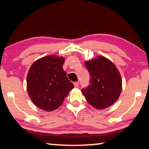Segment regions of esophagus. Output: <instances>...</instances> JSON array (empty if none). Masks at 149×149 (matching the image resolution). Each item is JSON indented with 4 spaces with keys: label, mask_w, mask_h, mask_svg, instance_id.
I'll use <instances>...</instances> for the list:
<instances>
[{
    "label": "esophagus",
    "mask_w": 149,
    "mask_h": 149,
    "mask_svg": "<svg viewBox=\"0 0 149 149\" xmlns=\"http://www.w3.org/2000/svg\"><path fill=\"white\" fill-rule=\"evenodd\" d=\"M79 83L78 81L74 83V87H79Z\"/></svg>",
    "instance_id": "34e87169"
}]
</instances>
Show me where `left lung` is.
I'll use <instances>...</instances> for the list:
<instances>
[{
	"label": "left lung",
	"instance_id": "left-lung-1",
	"mask_svg": "<svg viewBox=\"0 0 149 149\" xmlns=\"http://www.w3.org/2000/svg\"><path fill=\"white\" fill-rule=\"evenodd\" d=\"M90 84L81 89L89 104L99 110L112 105L120 97L122 81L120 72L110 60L102 56L85 62Z\"/></svg>",
	"mask_w": 149,
	"mask_h": 149
}]
</instances>
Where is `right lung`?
Listing matches in <instances>:
<instances>
[{
	"label": "right lung",
	"mask_w": 149,
	"mask_h": 149,
	"mask_svg": "<svg viewBox=\"0 0 149 149\" xmlns=\"http://www.w3.org/2000/svg\"><path fill=\"white\" fill-rule=\"evenodd\" d=\"M65 58L50 55L34 62L27 76V90L35 106L45 111L58 108L74 84L62 68Z\"/></svg>",
	"instance_id": "right-lung-1"
}]
</instances>
